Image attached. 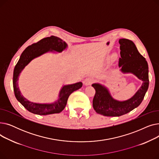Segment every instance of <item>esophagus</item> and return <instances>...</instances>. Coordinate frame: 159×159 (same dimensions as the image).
<instances>
[{
	"instance_id": "1",
	"label": "esophagus",
	"mask_w": 159,
	"mask_h": 159,
	"mask_svg": "<svg viewBox=\"0 0 159 159\" xmlns=\"http://www.w3.org/2000/svg\"><path fill=\"white\" fill-rule=\"evenodd\" d=\"M93 82V79L90 78V77H88L87 79H86L84 82H83V83H84V84L85 86H89L91 84V83Z\"/></svg>"
}]
</instances>
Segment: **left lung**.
I'll return each instance as SVG.
<instances>
[{
    "label": "left lung",
    "mask_w": 159,
    "mask_h": 159,
    "mask_svg": "<svg viewBox=\"0 0 159 159\" xmlns=\"http://www.w3.org/2000/svg\"><path fill=\"white\" fill-rule=\"evenodd\" d=\"M119 42L121 57L119 64L120 71L134 75L143 83L136 93L125 101L115 99L103 84L94 83L91 85L96 91L93 100L94 110L97 113L107 116H119L134 110L143 101L149 86L148 65L145 58L140 54L131 40L122 39Z\"/></svg>",
    "instance_id": "obj_1"
}]
</instances>
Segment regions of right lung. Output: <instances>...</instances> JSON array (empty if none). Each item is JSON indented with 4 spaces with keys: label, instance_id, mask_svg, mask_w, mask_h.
I'll return each instance as SVG.
<instances>
[{
    "label": "right lung",
    "instance_id": "obj_1",
    "mask_svg": "<svg viewBox=\"0 0 159 159\" xmlns=\"http://www.w3.org/2000/svg\"><path fill=\"white\" fill-rule=\"evenodd\" d=\"M68 46L61 39L52 36L42 39L37 43L33 44L22 53L18 62L16 63L13 77L14 93L17 101L30 112L39 115H47L61 113L66 106L69 96L82 86V83L79 82L73 84L63 85L57 100L51 103H37L30 101L21 93L19 87V79L21 72L33 59L47 53H62Z\"/></svg>",
    "mask_w": 159,
    "mask_h": 159
}]
</instances>
